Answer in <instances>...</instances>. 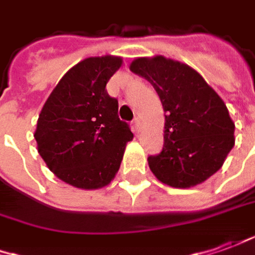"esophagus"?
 <instances>
[{"label": "esophagus", "mask_w": 255, "mask_h": 255, "mask_svg": "<svg viewBox=\"0 0 255 255\" xmlns=\"http://www.w3.org/2000/svg\"><path fill=\"white\" fill-rule=\"evenodd\" d=\"M134 128H135V131H136V132H139V131H141L142 120L139 119V117H136V119L134 120Z\"/></svg>", "instance_id": "1"}]
</instances>
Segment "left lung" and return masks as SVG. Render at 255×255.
I'll return each mask as SVG.
<instances>
[{"mask_svg":"<svg viewBox=\"0 0 255 255\" xmlns=\"http://www.w3.org/2000/svg\"><path fill=\"white\" fill-rule=\"evenodd\" d=\"M129 69L150 82L163 106V149L148 157L150 171L174 188L204 183L235 146V123L222 98L195 69L163 55L135 58Z\"/></svg>","mask_w":255,"mask_h":255,"instance_id":"obj_1","label":"left lung"}]
</instances>
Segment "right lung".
Instances as JSON below:
<instances>
[{
    "instance_id": "add662e5",
    "label": "right lung",
    "mask_w": 255,
    "mask_h": 255,
    "mask_svg": "<svg viewBox=\"0 0 255 255\" xmlns=\"http://www.w3.org/2000/svg\"><path fill=\"white\" fill-rule=\"evenodd\" d=\"M123 58H85L67 71L41 109L34 139L47 167L69 186L98 190L120 169L134 134L119 119V102L106 85Z\"/></svg>"
}]
</instances>
